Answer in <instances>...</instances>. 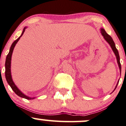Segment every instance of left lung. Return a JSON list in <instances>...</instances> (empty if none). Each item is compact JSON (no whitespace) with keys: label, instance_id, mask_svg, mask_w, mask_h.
I'll list each match as a JSON object with an SVG mask.
<instances>
[{"label":"left lung","instance_id":"1","mask_svg":"<svg viewBox=\"0 0 126 126\" xmlns=\"http://www.w3.org/2000/svg\"><path fill=\"white\" fill-rule=\"evenodd\" d=\"M100 31H101L102 35L104 36V38L105 39V40L107 41L108 43H109L110 45V47H111L112 49H113V52H114V54H115L116 56L117 62H118V65H119V70H120V73H121V65L120 61H119L120 58H119V53H118V49H116V47H115V44H114V41L113 40V39H112V38L111 37V36H110L109 35H108V33L105 32V31L104 29H101V30H100ZM118 84H117L116 86V88L117 86H118Z\"/></svg>","mask_w":126,"mask_h":126}]
</instances>
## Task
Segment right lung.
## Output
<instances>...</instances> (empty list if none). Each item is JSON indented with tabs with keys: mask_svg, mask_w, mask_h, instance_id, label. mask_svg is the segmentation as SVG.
I'll return each mask as SVG.
<instances>
[{
	"mask_svg": "<svg viewBox=\"0 0 126 126\" xmlns=\"http://www.w3.org/2000/svg\"><path fill=\"white\" fill-rule=\"evenodd\" d=\"M25 29H26V27L24 29L23 31H22V34H21V35L20 36V37H19V38H18V39L16 40L15 41V42H13V43H12V46H11L10 49L9 53H8V55L7 56V58H6L5 64V78H6V79H7V83H8V84L10 86V87L12 88V90H13V91L15 93V94H17L18 96L24 98V99H28V100H31V99H34V98L29 97L25 95L24 94H22V93H21L20 91L18 89V88H17L16 86V85L15 84V83H13V80H12V75H11V70H10L11 59H12V53H13V49H14V48H15V47L16 44L17 42H18V40H19L20 37L22 35H23L24 32V31H25Z\"/></svg>",
	"mask_w": 126,
	"mask_h": 126,
	"instance_id": "add662e5",
	"label": "right lung"
}]
</instances>
